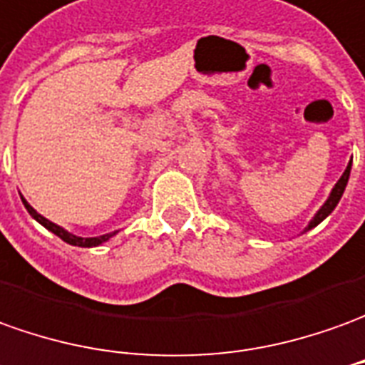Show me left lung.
Here are the masks:
<instances>
[{
    "instance_id": "8db88e82",
    "label": "left lung",
    "mask_w": 365,
    "mask_h": 365,
    "mask_svg": "<svg viewBox=\"0 0 365 365\" xmlns=\"http://www.w3.org/2000/svg\"><path fill=\"white\" fill-rule=\"evenodd\" d=\"M350 170H351V160L348 163V167H346V170H344V175L340 177V180L336 182V187L331 188L330 197H328V200L324 202L320 207V210L314 215V218L308 222V226L304 228V232H308V230H312L314 226H318L326 218L328 215H331V210L338 207V202H340L341 195H344V190H346V185H348V178H350Z\"/></svg>"
}]
</instances>
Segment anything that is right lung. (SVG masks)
Returning a JSON list of instances; mask_svg holds the SVG:
<instances>
[{
  "label": "right lung",
  "instance_id": "add662e5",
  "mask_svg": "<svg viewBox=\"0 0 365 365\" xmlns=\"http://www.w3.org/2000/svg\"><path fill=\"white\" fill-rule=\"evenodd\" d=\"M21 200H24L25 208H27V212L34 216L35 220L39 222L41 226H45L49 232H53L55 236H59L63 242H67V245L71 246H81V248H93V246H99L103 245V242H107L109 238H113V236L117 235V230L115 232H109V235H103V236H91V238H83V236H77V235H71V232H67L65 228H61L59 225H55V222H51V220H47L45 216H41L37 210H35L27 200H25L24 197H21Z\"/></svg>",
  "mask_w": 365,
  "mask_h": 365
}]
</instances>
